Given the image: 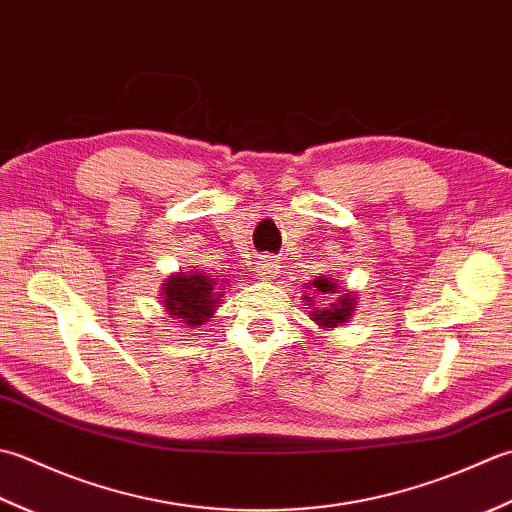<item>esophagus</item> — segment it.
Wrapping results in <instances>:
<instances>
[{"label":"esophagus","mask_w":512,"mask_h":512,"mask_svg":"<svg viewBox=\"0 0 512 512\" xmlns=\"http://www.w3.org/2000/svg\"><path fill=\"white\" fill-rule=\"evenodd\" d=\"M256 274L260 276V278H265V280H269V278H274L276 276V271H278V263H276V258L274 256H258V260H256Z\"/></svg>","instance_id":"34e87169"}]
</instances>
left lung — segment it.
<instances>
[{"mask_svg": "<svg viewBox=\"0 0 512 512\" xmlns=\"http://www.w3.org/2000/svg\"><path fill=\"white\" fill-rule=\"evenodd\" d=\"M309 294L305 296L311 320L322 329H333L347 322L356 309V296L351 291H344L336 278L316 276V280L305 283Z\"/></svg>", "mask_w": 512, "mask_h": 512, "instance_id": "left-lung-1", "label": "left lung"}]
</instances>
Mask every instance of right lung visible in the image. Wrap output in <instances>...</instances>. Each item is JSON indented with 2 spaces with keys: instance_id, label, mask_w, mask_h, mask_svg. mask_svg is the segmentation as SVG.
<instances>
[{
  "instance_id": "obj_1",
  "label": "right lung",
  "mask_w": 512,
  "mask_h": 512,
  "mask_svg": "<svg viewBox=\"0 0 512 512\" xmlns=\"http://www.w3.org/2000/svg\"><path fill=\"white\" fill-rule=\"evenodd\" d=\"M225 280L205 271H179L163 283V307L183 325L198 327L214 316V309L225 294Z\"/></svg>"
}]
</instances>
